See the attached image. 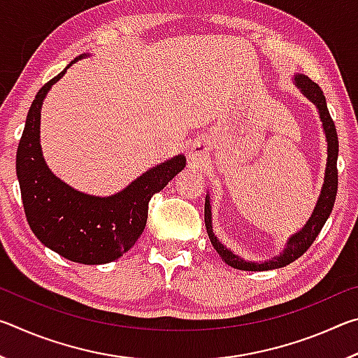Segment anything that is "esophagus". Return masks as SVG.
<instances>
[{
    "label": "esophagus",
    "mask_w": 358,
    "mask_h": 358,
    "mask_svg": "<svg viewBox=\"0 0 358 358\" xmlns=\"http://www.w3.org/2000/svg\"><path fill=\"white\" fill-rule=\"evenodd\" d=\"M189 156H191V161L196 162L199 159V156H202V150H201V145H196V147H191L189 150Z\"/></svg>",
    "instance_id": "1"
}]
</instances>
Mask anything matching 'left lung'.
Instances as JSON below:
<instances>
[{
  "label": "left lung",
  "instance_id": "1",
  "mask_svg": "<svg viewBox=\"0 0 358 358\" xmlns=\"http://www.w3.org/2000/svg\"><path fill=\"white\" fill-rule=\"evenodd\" d=\"M295 83L299 87L303 94L306 96L308 99L313 101L314 104L319 108L320 120H322V126L325 129L327 142H329V157H327V171H325V181L322 192H320V197L317 201L316 208H314V213L311 215L310 221L306 222V226L303 227L299 234H295L294 237H290L287 248L284 250L281 256L268 260V262L262 264H254L243 260L238 256H235L234 252H230L227 248L220 243V240L215 237L213 229H211V211H210V201L207 199L205 201V226H207V232L210 241L213 243V248L216 252L226 260V264L238 270H246V271H264V270H273V268H281V266H286L290 262L303 256L310 246L314 243L317 235L322 230L325 221L329 220V216L333 210V205H335L336 199V191H338V169H336V161H338V134L335 123L330 117L329 108H327L325 96L324 92L320 90L317 83H314L311 78L305 76H296ZM208 197V196H207Z\"/></svg>",
  "mask_w": 358,
  "mask_h": 358
}]
</instances>
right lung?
<instances>
[{"instance_id":"obj_1","label":"right lung","mask_w":358,"mask_h":358,"mask_svg":"<svg viewBox=\"0 0 358 358\" xmlns=\"http://www.w3.org/2000/svg\"><path fill=\"white\" fill-rule=\"evenodd\" d=\"M68 68L39 90L27 115L15 161L23 210L36 237L59 256L87 265L107 264L136 245L147 226L150 199L183 171L186 157L175 156L143 173L124 191L104 199L63 183L48 171L41 155L39 120L47 92Z\"/></svg>"}]
</instances>
